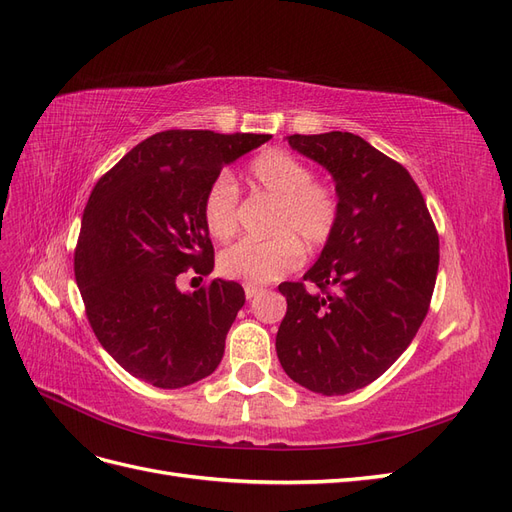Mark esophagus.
<instances>
[{"instance_id": "obj_1", "label": "esophagus", "mask_w": 512, "mask_h": 512, "mask_svg": "<svg viewBox=\"0 0 512 512\" xmlns=\"http://www.w3.org/2000/svg\"><path fill=\"white\" fill-rule=\"evenodd\" d=\"M260 290H262V288H258V286H250V284H247V286H245V297H247V299H254Z\"/></svg>"}]
</instances>
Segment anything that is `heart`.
I'll use <instances>...</instances> for the list:
<instances>
[{"mask_svg":"<svg viewBox=\"0 0 512 512\" xmlns=\"http://www.w3.org/2000/svg\"><path fill=\"white\" fill-rule=\"evenodd\" d=\"M250 185L275 200L265 241H239L220 254V273L250 286L280 280L294 271L305 252L329 243L339 220V198L329 185L318 183L314 170L282 149H269L247 168ZM239 190L230 175L215 179L203 200L209 235L228 241L237 232Z\"/></svg>","mask_w":512,"mask_h":512,"instance_id":"heart-1","label":"heart"}]
</instances>
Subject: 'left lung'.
I'll list each match as a JSON object with an SVG mask.
<instances>
[{
  "label": "left lung",
  "instance_id": "8db88e82",
  "mask_svg": "<svg viewBox=\"0 0 512 512\" xmlns=\"http://www.w3.org/2000/svg\"><path fill=\"white\" fill-rule=\"evenodd\" d=\"M288 145L327 168L339 220L314 267L280 284L288 309L275 337L286 374L320 395L380 378L414 339L436 286L440 241L408 170L350 132L292 134Z\"/></svg>",
  "mask_w": 512,
  "mask_h": 512
}]
</instances>
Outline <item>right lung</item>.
Here are the masks:
<instances>
[{
  "label": "right lung",
  "mask_w": 512,
  "mask_h": 512,
  "mask_svg": "<svg viewBox=\"0 0 512 512\" xmlns=\"http://www.w3.org/2000/svg\"><path fill=\"white\" fill-rule=\"evenodd\" d=\"M269 134L158 132L96 183L83 213L74 275L98 342L134 378L181 389L213 374L245 303L237 282L181 292L188 267L213 271L203 200L220 170Z\"/></svg>",
  "instance_id": "right-lung-1"
}]
</instances>
